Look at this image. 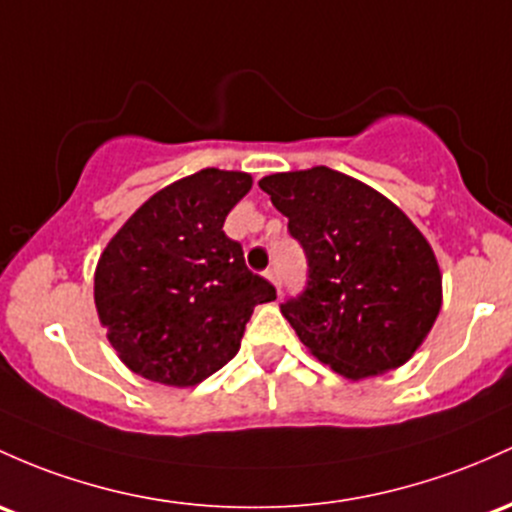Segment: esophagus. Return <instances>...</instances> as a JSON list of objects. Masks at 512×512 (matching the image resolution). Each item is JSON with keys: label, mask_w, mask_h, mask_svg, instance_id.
I'll return each mask as SVG.
<instances>
[{"label": "esophagus", "mask_w": 512, "mask_h": 512, "mask_svg": "<svg viewBox=\"0 0 512 512\" xmlns=\"http://www.w3.org/2000/svg\"><path fill=\"white\" fill-rule=\"evenodd\" d=\"M267 279L277 286V291L282 294V277H279V269H267Z\"/></svg>", "instance_id": "obj_1"}]
</instances>
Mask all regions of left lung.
<instances>
[{
	"mask_svg": "<svg viewBox=\"0 0 512 512\" xmlns=\"http://www.w3.org/2000/svg\"><path fill=\"white\" fill-rule=\"evenodd\" d=\"M306 252L299 296L284 318L320 362L364 379L408 362L442 306L435 252L376 189L330 167L260 179Z\"/></svg>",
	"mask_w": 512,
	"mask_h": 512,
	"instance_id": "1",
	"label": "left lung"
}]
</instances>
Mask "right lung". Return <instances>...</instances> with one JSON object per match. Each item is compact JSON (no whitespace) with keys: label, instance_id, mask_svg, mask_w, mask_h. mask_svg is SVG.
<instances>
[{"label":"right lung","instance_id":"right-lung-1","mask_svg":"<svg viewBox=\"0 0 512 512\" xmlns=\"http://www.w3.org/2000/svg\"><path fill=\"white\" fill-rule=\"evenodd\" d=\"M250 187V174L213 167L179 179L101 252L94 303L131 372L167 386L199 384L235 357L257 303L277 299L223 230Z\"/></svg>","mask_w":512,"mask_h":512}]
</instances>
